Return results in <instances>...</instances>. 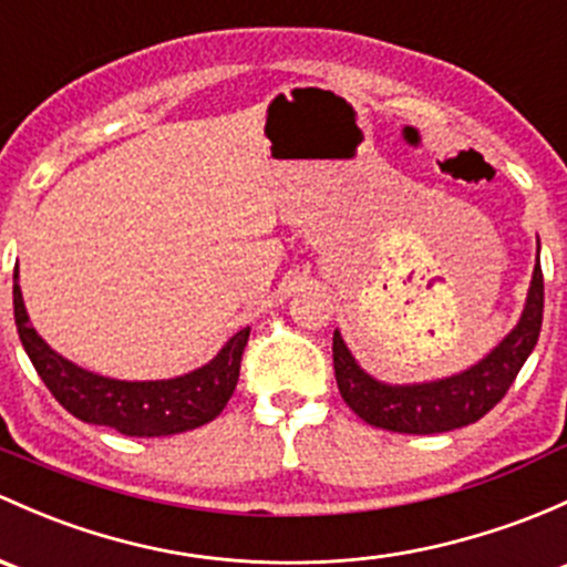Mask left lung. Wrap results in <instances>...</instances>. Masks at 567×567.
I'll return each instance as SVG.
<instances>
[{
	"instance_id": "8db88e82",
	"label": "left lung",
	"mask_w": 567,
	"mask_h": 567,
	"mask_svg": "<svg viewBox=\"0 0 567 567\" xmlns=\"http://www.w3.org/2000/svg\"><path fill=\"white\" fill-rule=\"evenodd\" d=\"M540 323H544V274L540 264H535L519 323L478 363L451 378L429 380V383H383L361 369L344 344L342 333L333 331V374H337L339 393L359 419L389 432L437 434L475 424L511 389L527 355L538 344Z\"/></svg>"
}]
</instances>
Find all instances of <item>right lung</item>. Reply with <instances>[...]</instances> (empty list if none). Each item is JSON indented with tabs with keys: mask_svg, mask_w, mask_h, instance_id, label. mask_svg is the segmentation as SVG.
<instances>
[{
	"mask_svg": "<svg viewBox=\"0 0 567 567\" xmlns=\"http://www.w3.org/2000/svg\"><path fill=\"white\" fill-rule=\"evenodd\" d=\"M18 337L48 391L68 413L86 424L116 429L127 437H168L217 419L234 396L249 329H241L204 367L168 380H116L68 361L29 323L18 266L13 274Z\"/></svg>",
	"mask_w": 567,
	"mask_h": 567,
	"instance_id": "add662e5",
	"label": "right lung"
}]
</instances>
